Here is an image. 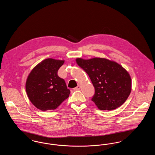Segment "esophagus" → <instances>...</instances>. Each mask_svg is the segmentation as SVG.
I'll return each mask as SVG.
<instances>
[{"label":"esophagus","mask_w":155,"mask_h":155,"mask_svg":"<svg viewBox=\"0 0 155 155\" xmlns=\"http://www.w3.org/2000/svg\"><path fill=\"white\" fill-rule=\"evenodd\" d=\"M80 88H81V86H80V85H78L77 87H75V88H74V90L77 91V90H79V89H80Z\"/></svg>","instance_id":"obj_1"}]
</instances>
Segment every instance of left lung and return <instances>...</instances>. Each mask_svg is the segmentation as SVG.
I'll list each match as a JSON object with an SVG mask.
<instances>
[{"instance_id": "8db88e82", "label": "left lung", "mask_w": 155, "mask_h": 155, "mask_svg": "<svg viewBox=\"0 0 155 155\" xmlns=\"http://www.w3.org/2000/svg\"><path fill=\"white\" fill-rule=\"evenodd\" d=\"M76 62L95 87L92 101L99 110H114L125 102L131 91V78L124 68L114 61L101 58H77Z\"/></svg>"}]
</instances>
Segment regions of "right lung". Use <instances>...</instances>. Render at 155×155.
Masks as SVG:
<instances>
[{"mask_svg": "<svg viewBox=\"0 0 155 155\" xmlns=\"http://www.w3.org/2000/svg\"><path fill=\"white\" fill-rule=\"evenodd\" d=\"M64 60L45 59L30 72L26 84L27 94L31 102L42 111L58 108L67 99L70 91L63 78L58 75Z\"/></svg>", "mask_w": 155, "mask_h": 155, "instance_id": "obj_1", "label": "right lung"}]
</instances>
